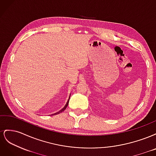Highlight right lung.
I'll list each match as a JSON object with an SVG mask.
<instances>
[{
    "mask_svg": "<svg viewBox=\"0 0 156 156\" xmlns=\"http://www.w3.org/2000/svg\"><path fill=\"white\" fill-rule=\"evenodd\" d=\"M69 100H68V102L66 103V105L64 106V107L62 108V110H61V111H60L59 112H56V113H55V114H58V113H60V112H62L63 111H64L65 109H66V107H67V106H68V103H69ZM55 115V114H54Z\"/></svg>",
    "mask_w": 156,
    "mask_h": 156,
    "instance_id": "add662e5",
    "label": "right lung"
}]
</instances>
